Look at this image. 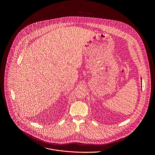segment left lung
Segmentation results:
<instances>
[{"mask_svg":"<svg viewBox=\"0 0 155 155\" xmlns=\"http://www.w3.org/2000/svg\"><path fill=\"white\" fill-rule=\"evenodd\" d=\"M141 82H142V81H141Z\"/></svg>","mask_w":155,"mask_h":155,"instance_id":"1","label":"left lung"}]
</instances>
